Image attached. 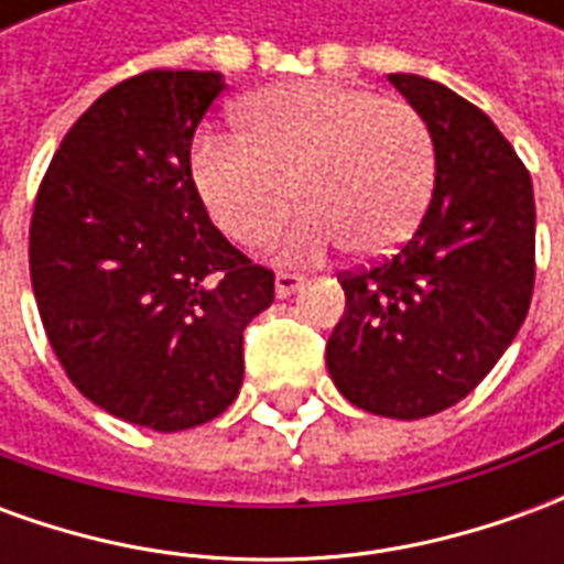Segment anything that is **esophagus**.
Segmentation results:
<instances>
[{
    "mask_svg": "<svg viewBox=\"0 0 564 564\" xmlns=\"http://www.w3.org/2000/svg\"><path fill=\"white\" fill-rule=\"evenodd\" d=\"M302 283H305L302 274H293V271H278V278H274V293H278V299H286V295H293Z\"/></svg>",
    "mask_w": 564,
    "mask_h": 564,
    "instance_id": "obj_1",
    "label": "esophagus"
}]
</instances>
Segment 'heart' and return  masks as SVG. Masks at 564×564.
Listing matches in <instances>:
<instances>
[{"mask_svg":"<svg viewBox=\"0 0 564 564\" xmlns=\"http://www.w3.org/2000/svg\"><path fill=\"white\" fill-rule=\"evenodd\" d=\"M435 135L414 105L341 80H299L253 96L238 139H202L193 181L210 220L259 247L293 208L286 259L390 253L414 232L435 186Z\"/></svg>","mask_w":564,"mask_h":564,"instance_id":"heart-1","label":"heart"}]
</instances>
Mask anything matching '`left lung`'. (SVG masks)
Returning a JSON list of instances; mask_svg holds the SVG:
<instances>
[{
  "label": "left lung",
  "instance_id": "obj_1",
  "mask_svg": "<svg viewBox=\"0 0 564 564\" xmlns=\"http://www.w3.org/2000/svg\"><path fill=\"white\" fill-rule=\"evenodd\" d=\"M390 84L435 135V189L392 257L338 274L347 305L326 366L356 408L420 420L462 402L520 332L534 290V193L477 105L420 75Z\"/></svg>",
  "mask_w": 564,
  "mask_h": 564
}]
</instances>
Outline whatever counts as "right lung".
<instances>
[{"instance_id": "add662e5", "label": "right lung", "mask_w": 564, "mask_h": 564, "mask_svg": "<svg viewBox=\"0 0 564 564\" xmlns=\"http://www.w3.org/2000/svg\"><path fill=\"white\" fill-rule=\"evenodd\" d=\"M217 72L150 68L102 93L54 153L30 223L47 341L93 404L153 432L220 416L274 271L210 223L189 165Z\"/></svg>"}]
</instances>
